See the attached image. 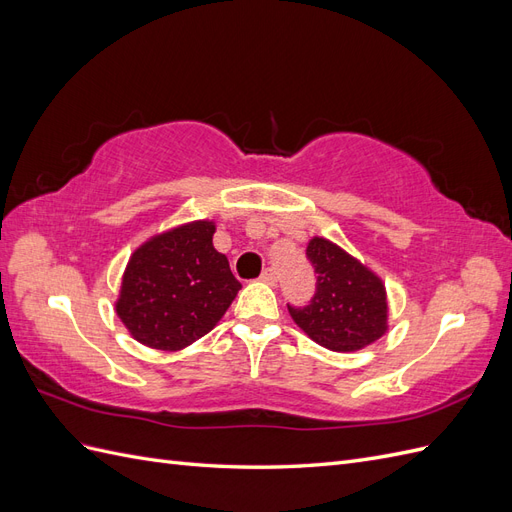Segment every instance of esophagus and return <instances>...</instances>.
I'll use <instances>...</instances> for the list:
<instances>
[{"instance_id":"esophagus-1","label":"esophagus","mask_w":512,"mask_h":512,"mask_svg":"<svg viewBox=\"0 0 512 512\" xmlns=\"http://www.w3.org/2000/svg\"><path fill=\"white\" fill-rule=\"evenodd\" d=\"M260 282L273 286L277 282V273L273 269H265V271H262V275H260Z\"/></svg>"}]
</instances>
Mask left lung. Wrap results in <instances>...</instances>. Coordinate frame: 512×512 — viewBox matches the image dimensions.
Masks as SVG:
<instances>
[{"label":"left lung","instance_id":"obj_1","mask_svg":"<svg viewBox=\"0 0 512 512\" xmlns=\"http://www.w3.org/2000/svg\"><path fill=\"white\" fill-rule=\"evenodd\" d=\"M314 265L316 294L305 307L288 305L292 320L316 344L335 350H361L389 329V303L380 277L342 247L324 237L307 243Z\"/></svg>","mask_w":512,"mask_h":512}]
</instances>
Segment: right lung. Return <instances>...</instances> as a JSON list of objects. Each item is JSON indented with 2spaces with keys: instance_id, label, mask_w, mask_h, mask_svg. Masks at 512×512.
Returning <instances> with one entry per match:
<instances>
[{
  "instance_id": "add662e5",
  "label": "right lung",
  "mask_w": 512,
  "mask_h": 512,
  "mask_svg": "<svg viewBox=\"0 0 512 512\" xmlns=\"http://www.w3.org/2000/svg\"><path fill=\"white\" fill-rule=\"evenodd\" d=\"M198 220L151 237L130 256L115 312L143 346L175 352L207 335L241 284Z\"/></svg>"
}]
</instances>
